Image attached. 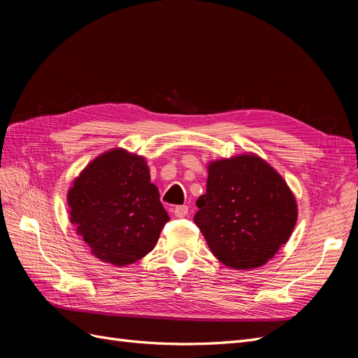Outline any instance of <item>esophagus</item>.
Instances as JSON below:
<instances>
[{"mask_svg":"<svg viewBox=\"0 0 358 358\" xmlns=\"http://www.w3.org/2000/svg\"><path fill=\"white\" fill-rule=\"evenodd\" d=\"M173 213H175L176 218H185L188 215V206H176V208L173 209Z\"/></svg>","mask_w":358,"mask_h":358,"instance_id":"34e87169","label":"esophagus"}]
</instances>
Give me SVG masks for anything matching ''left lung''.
Masks as SVG:
<instances>
[{"instance_id":"obj_1","label":"left lung","mask_w":358,"mask_h":358,"mask_svg":"<svg viewBox=\"0 0 358 358\" xmlns=\"http://www.w3.org/2000/svg\"><path fill=\"white\" fill-rule=\"evenodd\" d=\"M197 208L194 222L212 254L236 270L264 266L297 222L296 197L287 182L251 152L209 162Z\"/></svg>"}]
</instances>
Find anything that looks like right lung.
<instances>
[{
	"instance_id": "obj_1",
	"label": "right lung",
	"mask_w": 358,
	"mask_h": 358,
	"mask_svg": "<svg viewBox=\"0 0 358 358\" xmlns=\"http://www.w3.org/2000/svg\"><path fill=\"white\" fill-rule=\"evenodd\" d=\"M70 221L91 254L125 267L152 251L170 220L145 157L113 148L94 158L67 192Z\"/></svg>"
}]
</instances>
